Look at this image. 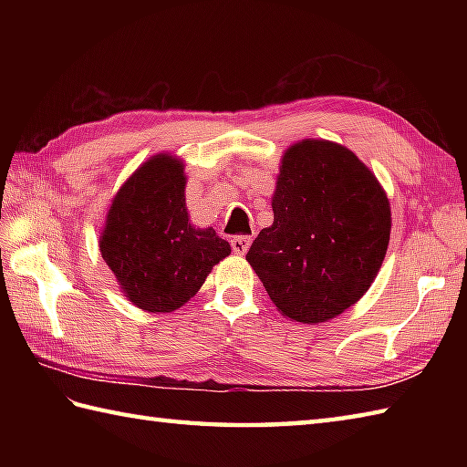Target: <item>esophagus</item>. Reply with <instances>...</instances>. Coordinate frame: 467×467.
I'll return each mask as SVG.
<instances>
[{"label": "esophagus", "mask_w": 467, "mask_h": 467, "mask_svg": "<svg viewBox=\"0 0 467 467\" xmlns=\"http://www.w3.org/2000/svg\"><path fill=\"white\" fill-rule=\"evenodd\" d=\"M251 243H253V236L251 234H236L231 239V246H233V253L234 254H244L246 251L251 249Z\"/></svg>", "instance_id": "34e87169"}]
</instances>
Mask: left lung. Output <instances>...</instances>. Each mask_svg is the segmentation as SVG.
Masks as SVG:
<instances>
[{
  "label": "left lung",
  "mask_w": 467,
  "mask_h": 467,
  "mask_svg": "<svg viewBox=\"0 0 467 467\" xmlns=\"http://www.w3.org/2000/svg\"><path fill=\"white\" fill-rule=\"evenodd\" d=\"M275 221L246 261L285 317L323 323L369 289L389 244L391 211L359 158L325 140H303L283 158Z\"/></svg>",
  "instance_id": "left-lung-1"
}]
</instances>
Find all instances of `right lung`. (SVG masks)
Returning <instances> with one entry per match:
<instances>
[{
  "instance_id": "obj_1",
  "label": "right lung",
  "mask_w": 467,
  "mask_h": 467,
  "mask_svg": "<svg viewBox=\"0 0 467 467\" xmlns=\"http://www.w3.org/2000/svg\"><path fill=\"white\" fill-rule=\"evenodd\" d=\"M184 184L182 164L161 154L128 178L108 213L100 253L128 299L144 311L178 309L231 254L214 228L188 223Z\"/></svg>"
}]
</instances>
